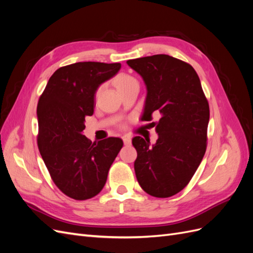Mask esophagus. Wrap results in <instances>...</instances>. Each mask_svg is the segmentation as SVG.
<instances>
[{"instance_id":"esophagus-1","label":"esophagus","mask_w":253,"mask_h":253,"mask_svg":"<svg viewBox=\"0 0 253 253\" xmlns=\"http://www.w3.org/2000/svg\"><path fill=\"white\" fill-rule=\"evenodd\" d=\"M122 139H124V143H125L126 145L131 144V137H129V136H125Z\"/></svg>"}]
</instances>
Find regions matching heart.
Here are the masks:
<instances>
[{
  "label": "heart",
  "instance_id": "heart-1",
  "mask_svg": "<svg viewBox=\"0 0 253 253\" xmlns=\"http://www.w3.org/2000/svg\"><path fill=\"white\" fill-rule=\"evenodd\" d=\"M136 79L133 77V76L126 74V73H120L118 74L116 77L114 79V84L116 86L118 91H121L122 89H125L126 87H127L128 85H131L133 83H136ZM98 94V91L96 93V95Z\"/></svg>",
  "mask_w": 253,
  "mask_h": 253
}]
</instances>
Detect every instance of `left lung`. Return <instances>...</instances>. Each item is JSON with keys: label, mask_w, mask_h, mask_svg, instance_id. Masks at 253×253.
Here are the masks:
<instances>
[{"label": "left lung", "mask_w": 253, "mask_h": 253, "mask_svg": "<svg viewBox=\"0 0 253 253\" xmlns=\"http://www.w3.org/2000/svg\"><path fill=\"white\" fill-rule=\"evenodd\" d=\"M147 85L142 120L152 122L158 139L136 136L132 142L137 151L134 168L144 192L166 198L185 188L193 177L207 149L209 103L201 80L189 63L169 55H154L127 60Z\"/></svg>", "instance_id": "8db88e82"}]
</instances>
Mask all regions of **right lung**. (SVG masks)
<instances>
[{
  "label": "right lung",
  "instance_id": "1",
  "mask_svg": "<svg viewBox=\"0 0 253 253\" xmlns=\"http://www.w3.org/2000/svg\"><path fill=\"white\" fill-rule=\"evenodd\" d=\"M120 63L78 62L52 74L37 108V142L53 183L76 201L96 196L124 141L109 137L91 142L82 131L94 114V95L100 84L120 70Z\"/></svg>",
  "mask_w": 253,
  "mask_h": 253
}]
</instances>
